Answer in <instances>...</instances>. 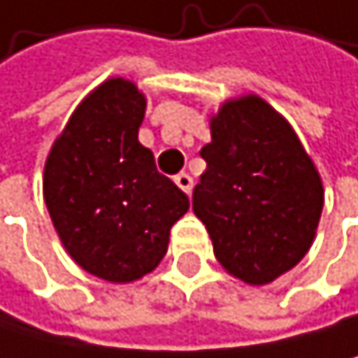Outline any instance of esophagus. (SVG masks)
<instances>
[{"mask_svg": "<svg viewBox=\"0 0 358 358\" xmlns=\"http://www.w3.org/2000/svg\"><path fill=\"white\" fill-rule=\"evenodd\" d=\"M176 185L180 187L185 194H192V189H194V178L182 171V173H178V176H176Z\"/></svg>", "mask_w": 358, "mask_h": 358, "instance_id": "esophagus-1", "label": "esophagus"}]
</instances>
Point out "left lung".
<instances>
[{
	"mask_svg": "<svg viewBox=\"0 0 358 358\" xmlns=\"http://www.w3.org/2000/svg\"><path fill=\"white\" fill-rule=\"evenodd\" d=\"M200 155L205 173L194 211L218 263L265 285L308 254L323 209V185L296 134L261 97L227 102L211 120Z\"/></svg>",
	"mask_w": 358,
	"mask_h": 358,
	"instance_id": "left-lung-1",
	"label": "left lung"
}]
</instances>
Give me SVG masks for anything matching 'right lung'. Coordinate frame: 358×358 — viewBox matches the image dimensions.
<instances>
[{
	"mask_svg": "<svg viewBox=\"0 0 358 358\" xmlns=\"http://www.w3.org/2000/svg\"><path fill=\"white\" fill-rule=\"evenodd\" d=\"M144 106L127 80L97 86L75 108L44 169V200L66 252L111 283L158 267L173 222L189 209L187 194L138 142Z\"/></svg>",
	"mask_w": 358,
	"mask_h": 358,
	"instance_id": "1",
	"label": "right lung"
}]
</instances>
